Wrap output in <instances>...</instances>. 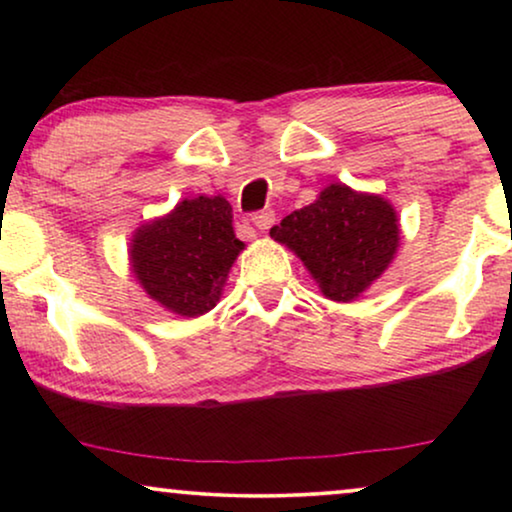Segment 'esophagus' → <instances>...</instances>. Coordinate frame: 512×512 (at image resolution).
<instances>
[{
  "label": "esophagus",
  "mask_w": 512,
  "mask_h": 512,
  "mask_svg": "<svg viewBox=\"0 0 512 512\" xmlns=\"http://www.w3.org/2000/svg\"><path fill=\"white\" fill-rule=\"evenodd\" d=\"M251 223H254V226L258 228V230H270L272 228V223H275V212H272V209H263V212H256L254 216H251Z\"/></svg>",
  "instance_id": "obj_1"
}]
</instances>
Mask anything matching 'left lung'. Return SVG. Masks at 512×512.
<instances>
[{
	"label": "left lung",
	"mask_w": 512,
	"mask_h": 512,
	"mask_svg": "<svg viewBox=\"0 0 512 512\" xmlns=\"http://www.w3.org/2000/svg\"><path fill=\"white\" fill-rule=\"evenodd\" d=\"M270 237L303 261L328 300L352 303L396 258L401 223L382 195L331 184L312 205L284 216Z\"/></svg>",
	"instance_id": "8db88e82"
}]
</instances>
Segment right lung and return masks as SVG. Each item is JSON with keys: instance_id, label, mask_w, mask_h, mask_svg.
Returning a JSON list of instances; mask_svg holds the SVG:
<instances>
[{"instance_id": "obj_1", "label": "right lung", "mask_w": 512, "mask_h": 512, "mask_svg": "<svg viewBox=\"0 0 512 512\" xmlns=\"http://www.w3.org/2000/svg\"><path fill=\"white\" fill-rule=\"evenodd\" d=\"M242 249L230 202L223 195H198L144 221L132 233L128 256L146 296L167 312L195 319L219 303Z\"/></svg>"}]
</instances>
